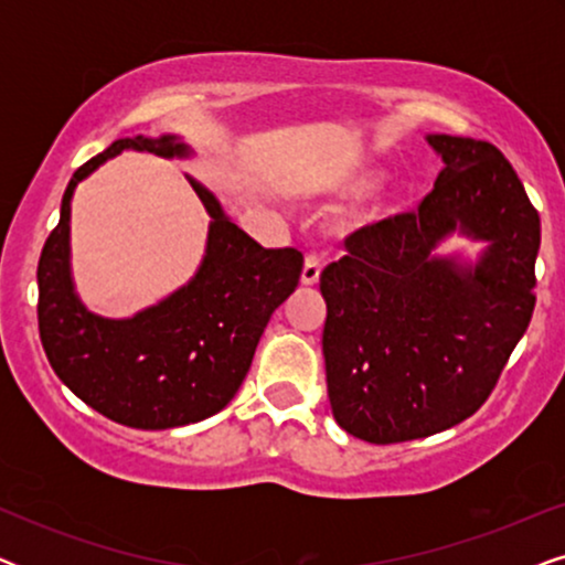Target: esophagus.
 Listing matches in <instances>:
<instances>
[{
  "label": "esophagus",
  "instance_id": "esophagus-1",
  "mask_svg": "<svg viewBox=\"0 0 565 565\" xmlns=\"http://www.w3.org/2000/svg\"><path fill=\"white\" fill-rule=\"evenodd\" d=\"M319 277H321V259L313 257V254H308L303 262V273H300V285L311 288V285L319 282Z\"/></svg>",
  "mask_w": 565,
  "mask_h": 565
}]
</instances>
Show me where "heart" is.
I'll use <instances>...</instances> for the list:
<instances>
[{"instance_id": "heart-1", "label": "heart", "mask_w": 565, "mask_h": 565, "mask_svg": "<svg viewBox=\"0 0 565 565\" xmlns=\"http://www.w3.org/2000/svg\"><path fill=\"white\" fill-rule=\"evenodd\" d=\"M385 180V169L375 167V164H358L352 169H347L344 174L334 177V180L327 182L321 188V195L323 198H331V200H354V198H362L367 195V192H373L377 184ZM396 203L398 198L393 195V192H385L375 200V203H370L365 211L360 213V226H367V223H377L383 218H388V215L396 211Z\"/></svg>"}]
</instances>
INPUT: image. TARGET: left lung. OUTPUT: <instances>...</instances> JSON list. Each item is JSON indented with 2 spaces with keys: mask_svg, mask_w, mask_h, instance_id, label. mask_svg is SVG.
<instances>
[{
  "mask_svg": "<svg viewBox=\"0 0 565 565\" xmlns=\"http://www.w3.org/2000/svg\"><path fill=\"white\" fill-rule=\"evenodd\" d=\"M419 211L347 238L321 275L331 414L373 445L450 429L497 385L535 308L540 215L497 146L447 134ZM482 244L438 252L447 237Z\"/></svg>",
  "mask_w": 565,
  "mask_h": 565,
  "instance_id": "left-lung-1",
  "label": "left lung"
}]
</instances>
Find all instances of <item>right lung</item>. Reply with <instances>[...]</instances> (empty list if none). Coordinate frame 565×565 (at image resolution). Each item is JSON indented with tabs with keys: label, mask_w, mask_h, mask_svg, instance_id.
Wrapping results in <instances>:
<instances>
[{
	"label": "right lung",
	"mask_w": 565,
	"mask_h": 565,
	"mask_svg": "<svg viewBox=\"0 0 565 565\" xmlns=\"http://www.w3.org/2000/svg\"><path fill=\"white\" fill-rule=\"evenodd\" d=\"M122 151L195 157L174 134L134 136L76 169L38 262L41 342L61 383L107 419L134 429L184 427L236 396L269 316L298 288L303 254L259 246L205 184L184 174L211 215L195 275L126 319L89 311L72 273V198L76 184Z\"/></svg>",
	"instance_id": "obj_1"
}]
</instances>
